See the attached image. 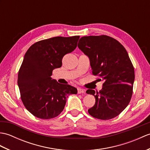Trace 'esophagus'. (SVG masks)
<instances>
[{"label":"esophagus","mask_w":150,"mask_h":150,"mask_svg":"<svg viewBox=\"0 0 150 150\" xmlns=\"http://www.w3.org/2000/svg\"><path fill=\"white\" fill-rule=\"evenodd\" d=\"M77 92H78L79 94L83 93H84V90H83V89H82L81 88H77Z\"/></svg>","instance_id":"1"}]
</instances>
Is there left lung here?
Masks as SVG:
<instances>
[{
	"label": "left lung",
	"instance_id": "1",
	"mask_svg": "<svg viewBox=\"0 0 150 150\" xmlns=\"http://www.w3.org/2000/svg\"><path fill=\"white\" fill-rule=\"evenodd\" d=\"M78 47L90 59L92 73L104 81L99 92L88 89L95 104L89 114L101 120L117 117L129 103L135 80L134 68L119 41L107 35L82 37Z\"/></svg>",
	"mask_w": 150,
	"mask_h": 150
}]
</instances>
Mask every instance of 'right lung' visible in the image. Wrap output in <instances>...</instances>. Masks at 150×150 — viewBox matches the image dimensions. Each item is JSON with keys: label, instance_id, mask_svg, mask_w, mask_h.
I'll return each mask as SVG.
<instances>
[{"label": "right lung", "instance_id": "right-lung-1", "mask_svg": "<svg viewBox=\"0 0 150 150\" xmlns=\"http://www.w3.org/2000/svg\"><path fill=\"white\" fill-rule=\"evenodd\" d=\"M79 37H55L40 40L25 54L17 83L25 108L36 117L50 119L58 116L67 97L77 93V88L59 84L51 76L54 69L62 66L63 57L76 48Z\"/></svg>", "mask_w": 150, "mask_h": 150}]
</instances>
